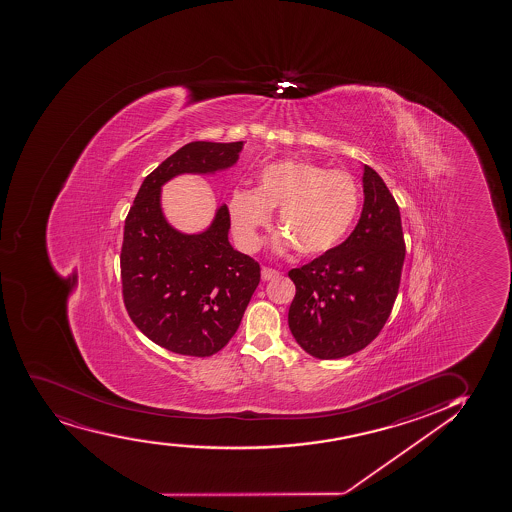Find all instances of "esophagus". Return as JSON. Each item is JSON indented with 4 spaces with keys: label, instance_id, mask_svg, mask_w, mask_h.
Returning a JSON list of instances; mask_svg holds the SVG:
<instances>
[{
    "label": "esophagus",
    "instance_id": "1",
    "mask_svg": "<svg viewBox=\"0 0 512 512\" xmlns=\"http://www.w3.org/2000/svg\"><path fill=\"white\" fill-rule=\"evenodd\" d=\"M278 277V271L277 270H271V268H263L261 270V278L265 280V282H268V280H273V278Z\"/></svg>",
    "mask_w": 512,
    "mask_h": 512
}]
</instances>
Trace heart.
I'll list each match as a JSON object with an SVG mask.
<instances>
[{"label":"heart","mask_w":512,"mask_h":512,"mask_svg":"<svg viewBox=\"0 0 512 512\" xmlns=\"http://www.w3.org/2000/svg\"><path fill=\"white\" fill-rule=\"evenodd\" d=\"M359 206V188L350 174L306 160L266 165L259 172L258 188L232 189L227 200L235 239L244 251L258 249L261 229L278 210L282 230L273 239L275 251L295 246L304 256H318L340 244Z\"/></svg>","instance_id":"b5f03b06"}]
</instances>
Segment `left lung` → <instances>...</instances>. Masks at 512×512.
Returning <instances> with one entry per match:
<instances>
[{"instance_id": "obj_1", "label": "left lung", "mask_w": 512, "mask_h": 512, "mask_svg": "<svg viewBox=\"0 0 512 512\" xmlns=\"http://www.w3.org/2000/svg\"><path fill=\"white\" fill-rule=\"evenodd\" d=\"M362 171L364 206L347 241L288 273L297 288L288 328L316 359H341L367 347L388 321L400 288V208L374 169L362 165Z\"/></svg>"}]
</instances>
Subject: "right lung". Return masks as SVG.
Returning a JSON list of instances; mask_svg holds the SVG:
<instances>
[{"label":"right lung","instance_id":"right-lung-1","mask_svg":"<svg viewBox=\"0 0 512 512\" xmlns=\"http://www.w3.org/2000/svg\"><path fill=\"white\" fill-rule=\"evenodd\" d=\"M244 141H191L145 177L124 222L121 280L126 311L143 335L165 350L210 357L241 324L259 265L229 242L227 205L200 232L165 217L162 188L183 174L215 176L237 164Z\"/></svg>","mask_w":512,"mask_h":512}]
</instances>
